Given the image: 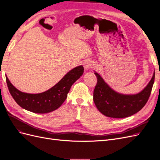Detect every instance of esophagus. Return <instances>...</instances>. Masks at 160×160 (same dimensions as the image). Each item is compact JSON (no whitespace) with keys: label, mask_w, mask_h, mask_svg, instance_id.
Here are the masks:
<instances>
[{"label":"esophagus","mask_w":160,"mask_h":160,"mask_svg":"<svg viewBox=\"0 0 160 160\" xmlns=\"http://www.w3.org/2000/svg\"><path fill=\"white\" fill-rule=\"evenodd\" d=\"M83 67L85 69L88 70L89 69H91L92 67H93V64H92V62H91L90 61H85L83 62Z\"/></svg>","instance_id":"esophagus-1"}]
</instances>
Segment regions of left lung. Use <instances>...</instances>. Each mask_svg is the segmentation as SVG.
<instances>
[{
	"mask_svg": "<svg viewBox=\"0 0 160 160\" xmlns=\"http://www.w3.org/2000/svg\"><path fill=\"white\" fill-rule=\"evenodd\" d=\"M93 91V101L101 113L109 118H125L138 113L146 104L154 83L155 73L142 91L136 95L120 94L111 89L98 73Z\"/></svg>",
	"mask_w": 160,
	"mask_h": 160,
	"instance_id": "left-lung-1",
	"label": "left lung"
}]
</instances>
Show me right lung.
I'll return each mask as SVG.
<instances>
[{
  "mask_svg": "<svg viewBox=\"0 0 160 160\" xmlns=\"http://www.w3.org/2000/svg\"><path fill=\"white\" fill-rule=\"evenodd\" d=\"M84 71L81 65L70 71L59 83L41 93L30 94L18 91L6 77L8 88L12 98L23 109L35 113H47L59 108L67 98L72 85Z\"/></svg>",
  "mask_w": 160,
  "mask_h": 160,
  "instance_id": "1",
  "label": "right lung"
}]
</instances>
